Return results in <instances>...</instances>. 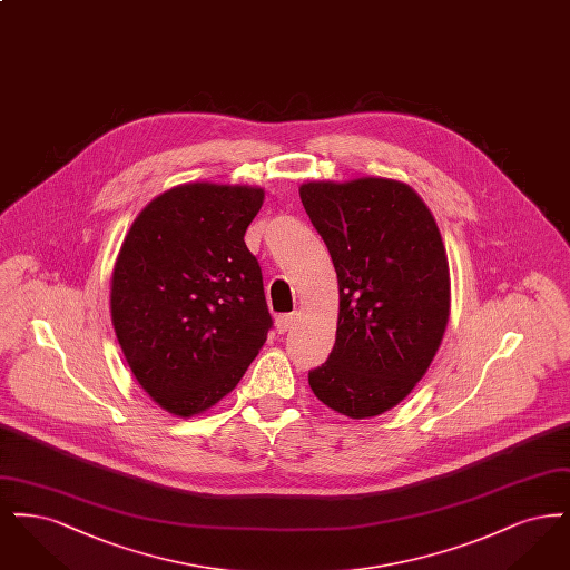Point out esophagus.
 Instances as JSON below:
<instances>
[{"label":"esophagus","instance_id":"esophagus-1","mask_svg":"<svg viewBox=\"0 0 570 570\" xmlns=\"http://www.w3.org/2000/svg\"><path fill=\"white\" fill-rule=\"evenodd\" d=\"M295 321H297V314H295V312H291V314H279V316H277V331L286 333L288 328H293Z\"/></svg>","mask_w":570,"mask_h":570}]
</instances>
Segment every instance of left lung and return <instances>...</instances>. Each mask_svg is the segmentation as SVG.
Wrapping results in <instances>:
<instances>
[{
    "label": "left lung",
    "instance_id": "8db88e82",
    "mask_svg": "<svg viewBox=\"0 0 570 570\" xmlns=\"http://www.w3.org/2000/svg\"><path fill=\"white\" fill-rule=\"evenodd\" d=\"M340 284L335 346L309 372L325 406L367 419L397 406L442 342L451 284L432 212L406 184L365 177L301 186Z\"/></svg>",
    "mask_w": 570,
    "mask_h": 570
}]
</instances>
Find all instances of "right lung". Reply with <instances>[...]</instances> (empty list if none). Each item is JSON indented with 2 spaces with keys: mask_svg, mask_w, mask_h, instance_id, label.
Wrapping results in <instances>:
<instances>
[{
  "mask_svg": "<svg viewBox=\"0 0 570 570\" xmlns=\"http://www.w3.org/2000/svg\"><path fill=\"white\" fill-rule=\"evenodd\" d=\"M265 191L188 184L136 217L112 272L110 314L138 384L173 414L217 404L273 326L244 237Z\"/></svg>",
  "mask_w": 570,
  "mask_h": 570,
  "instance_id": "obj_1",
  "label": "right lung"
}]
</instances>
